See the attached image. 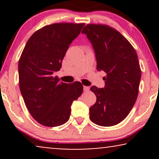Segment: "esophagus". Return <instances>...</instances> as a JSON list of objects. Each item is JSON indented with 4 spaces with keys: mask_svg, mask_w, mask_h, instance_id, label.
<instances>
[{
    "mask_svg": "<svg viewBox=\"0 0 159 159\" xmlns=\"http://www.w3.org/2000/svg\"><path fill=\"white\" fill-rule=\"evenodd\" d=\"M83 89H84V91H89V90H90V87L83 86Z\"/></svg>",
    "mask_w": 159,
    "mask_h": 159,
    "instance_id": "1",
    "label": "esophagus"
}]
</instances>
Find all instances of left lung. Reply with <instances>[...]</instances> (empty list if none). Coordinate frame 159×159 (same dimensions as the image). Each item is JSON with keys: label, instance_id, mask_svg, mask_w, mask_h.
<instances>
[{"label": "left lung", "instance_id": "8db88e82", "mask_svg": "<svg viewBox=\"0 0 159 159\" xmlns=\"http://www.w3.org/2000/svg\"><path fill=\"white\" fill-rule=\"evenodd\" d=\"M94 50L97 70L106 73L105 86H92L96 102L90 108V120L111 127L129 114L138 94L141 70L134 48L120 32L106 25H88L82 31Z\"/></svg>", "mask_w": 159, "mask_h": 159}]
</instances>
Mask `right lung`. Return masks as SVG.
I'll return each instance as SVG.
<instances>
[{
    "mask_svg": "<svg viewBox=\"0 0 159 159\" xmlns=\"http://www.w3.org/2000/svg\"><path fill=\"white\" fill-rule=\"evenodd\" d=\"M84 24L47 25L30 37L19 61V88L32 116L46 127H58L69 120L72 102L82 95L80 82H59L54 72Z\"/></svg>",
    "mask_w": 159,
    "mask_h": 159,
    "instance_id": "add662e5",
    "label": "right lung"
}]
</instances>
